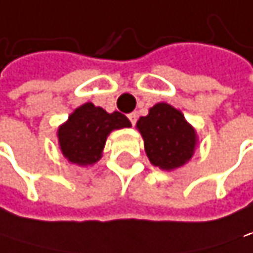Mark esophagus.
Listing matches in <instances>:
<instances>
[{"instance_id": "obj_1", "label": "esophagus", "mask_w": 253, "mask_h": 253, "mask_svg": "<svg viewBox=\"0 0 253 253\" xmlns=\"http://www.w3.org/2000/svg\"><path fill=\"white\" fill-rule=\"evenodd\" d=\"M128 119H129V122H131L132 125H136V122H137V113H131V114H128Z\"/></svg>"}]
</instances>
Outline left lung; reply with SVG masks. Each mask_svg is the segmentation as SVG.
Segmentation results:
<instances>
[{"label": "left lung", "mask_w": 253, "mask_h": 253, "mask_svg": "<svg viewBox=\"0 0 253 253\" xmlns=\"http://www.w3.org/2000/svg\"><path fill=\"white\" fill-rule=\"evenodd\" d=\"M142 134L145 153L154 167L174 171L186 165L197 146L199 136L195 128L185 119V114L167 102L149 108L136 124Z\"/></svg>", "instance_id": "obj_1"}]
</instances>
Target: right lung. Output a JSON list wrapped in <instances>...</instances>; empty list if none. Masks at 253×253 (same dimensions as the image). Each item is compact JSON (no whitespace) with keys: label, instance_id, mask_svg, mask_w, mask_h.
Here are the masks:
<instances>
[{"label":"right lung","instance_id":"1","mask_svg":"<svg viewBox=\"0 0 253 253\" xmlns=\"http://www.w3.org/2000/svg\"><path fill=\"white\" fill-rule=\"evenodd\" d=\"M128 117L119 111L107 113L91 102L78 107L59 125L56 137L62 156L78 167H91L102 157L110 132L129 128Z\"/></svg>","mask_w":253,"mask_h":253}]
</instances>
